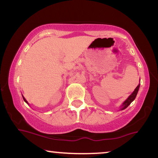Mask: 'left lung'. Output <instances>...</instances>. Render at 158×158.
<instances>
[{"instance_id": "obj_1", "label": "left lung", "mask_w": 158, "mask_h": 158, "mask_svg": "<svg viewBox=\"0 0 158 158\" xmlns=\"http://www.w3.org/2000/svg\"><path fill=\"white\" fill-rule=\"evenodd\" d=\"M139 84L137 86V88H135V90H134V92L131 94L130 96L128 97V98L127 99L126 101L123 103V104L122 105V110H124L129 106V105H130V103L132 102V101L135 100L136 96H137V94L138 93V90H139Z\"/></svg>"}]
</instances>
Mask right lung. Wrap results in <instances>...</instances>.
Instances as JSON below:
<instances>
[{
    "label": "right lung",
    "mask_w": 158,
    "mask_h": 158,
    "mask_svg": "<svg viewBox=\"0 0 158 158\" xmlns=\"http://www.w3.org/2000/svg\"><path fill=\"white\" fill-rule=\"evenodd\" d=\"M23 101H24L26 103H27V100H26V99L24 98V97H23Z\"/></svg>",
    "instance_id": "1"
}]
</instances>
